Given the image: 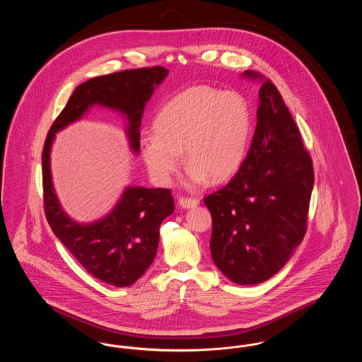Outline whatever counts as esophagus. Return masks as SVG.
<instances>
[{"instance_id":"34e87169","label":"esophagus","mask_w":362,"mask_h":362,"mask_svg":"<svg viewBox=\"0 0 362 362\" xmlns=\"http://www.w3.org/2000/svg\"><path fill=\"white\" fill-rule=\"evenodd\" d=\"M177 205L182 207V209H191V207L198 206V205H199V201H198V199H194V198H185V197H182V198L177 201Z\"/></svg>"}]
</instances>
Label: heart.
<instances>
[{"label":"heart","instance_id":"b5f03b06","mask_svg":"<svg viewBox=\"0 0 362 362\" xmlns=\"http://www.w3.org/2000/svg\"><path fill=\"white\" fill-rule=\"evenodd\" d=\"M251 110L236 92L194 86L165 104L156 117L155 133L139 139L148 170L168 182L182 160L189 164V180L223 182L240 168L251 137Z\"/></svg>","mask_w":362,"mask_h":362}]
</instances>
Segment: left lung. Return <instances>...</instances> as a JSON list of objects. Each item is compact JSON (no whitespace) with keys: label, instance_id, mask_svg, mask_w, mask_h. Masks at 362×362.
<instances>
[{"label":"left lung","instance_id":"8db88e82","mask_svg":"<svg viewBox=\"0 0 362 362\" xmlns=\"http://www.w3.org/2000/svg\"><path fill=\"white\" fill-rule=\"evenodd\" d=\"M241 77L260 84L255 133L239 171L205 205L213 262L232 282L257 285L276 274L304 239L313 168L276 86L254 70Z\"/></svg>","mask_w":362,"mask_h":362}]
</instances>
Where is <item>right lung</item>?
<instances>
[{"instance_id": "1", "label": "right lung", "mask_w": 362, "mask_h": 362, "mask_svg": "<svg viewBox=\"0 0 362 362\" xmlns=\"http://www.w3.org/2000/svg\"><path fill=\"white\" fill-rule=\"evenodd\" d=\"M167 76L168 69L155 66L88 80L74 89L52 123L43 148L45 211L54 235L90 276L117 288L133 285L153 263L158 228L175 210L171 191L126 186L107 214L90 223H80L65 211L54 189L52 144L57 133L83 119L93 107H102L124 119L129 148L137 156L145 107Z\"/></svg>"}]
</instances>
